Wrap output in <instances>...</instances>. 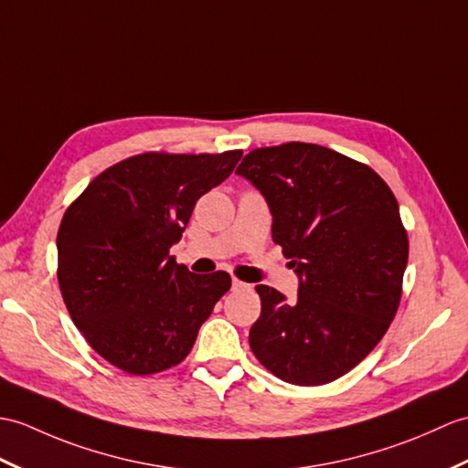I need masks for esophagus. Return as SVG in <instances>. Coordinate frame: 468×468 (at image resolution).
I'll return each mask as SVG.
<instances>
[{
    "label": "esophagus",
    "mask_w": 468,
    "mask_h": 468,
    "mask_svg": "<svg viewBox=\"0 0 468 468\" xmlns=\"http://www.w3.org/2000/svg\"><path fill=\"white\" fill-rule=\"evenodd\" d=\"M231 285H233V289H235V291H239V289H247V287H249L247 283H243V281H239V279H235V277H233V281H231Z\"/></svg>",
    "instance_id": "obj_1"
}]
</instances>
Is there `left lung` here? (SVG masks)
Returning a JSON list of instances; mask_svg holds the SVG:
<instances>
[{"label": "left lung", "instance_id": "8db88e82", "mask_svg": "<svg viewBox=\"0 0 468 468\" xmlns=\"http://www.w3.org/2000/svg\"><path fill=\"white\" fill-rule=\"evenodd\" d=\"M235 173L265 197L273 241L299 277L292 303L255 287L251 351L281 381L331 383L375 349L399 309L409 239L395 195L371 167L299 141L253 149Z\"/></svg>", "mask_w": 468, "mask_h": 468}]
</instances>
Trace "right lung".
<instances>
[{
	"label": "right lung",
	"mask_w": 468,
	"mask_h": 468,
	"mask_svg": "<svg viewBox=\"0 0 468 468\" xmlns=\"http://www.w3.org/2000/svg\"><path fill=\"white\" fill-rule=\"evenodd\" d=\"M243 151L141 154L97 176L58 231L59 289L85 341L129 375L179 365L231 287L169 255L195 203L231 176Z\"/></svg>",
	"instance_id": "obj_1"
}]
</instances>
